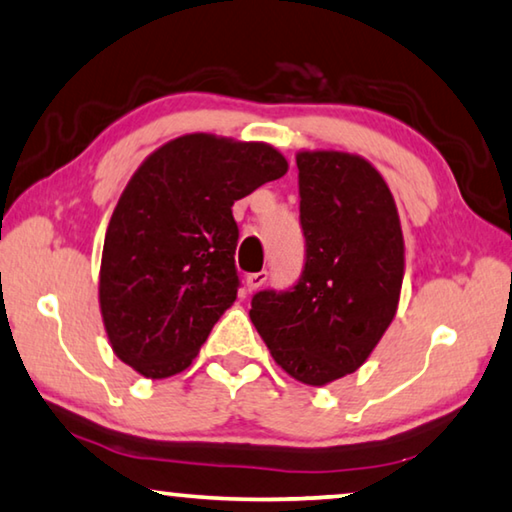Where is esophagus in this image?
Segmentation results:
<instances>
[{
	"label": "esophagus",
	"instance_id": "34e87169",
	"mask_svg": "<svg viewBox=\"0 0 512 512\" xmlns=\"http://www.w3.org/2000/svg\"><path fill=\"white\" fill-rule=\"evenodd\" d=\"M265 281H267V272H254V274H247L245 286H247L249 293H254V290L261 288Z\"/></svg>",
	"mask_w": 512,
	"mask_h": 512
}]
</instances>
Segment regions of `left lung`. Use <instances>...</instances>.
<instances>
[{"label":"left lung","mask_w":512,"mask_h":512,"mask_svg":"<svg viewBox=\"0 0 512 512\" xmlns=\"http://www.w3.org/2000/svg\"><path fill=\"white\" fill-rule=\"evenodd\" d=\"M306 263L297 286L261 290L249 318L297 382L325 387L355 373L396 318L405 240L396 201L355 153L300 151Z\"/></svg>","instance_id":"8db88e82"}]
</instances>
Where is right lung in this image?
Wrapping results in <instances>:
<instances>
[{
    "label": "right lung",
    "mask_w": 512,
    "mask_h": 512,
    "mask_svg": "<svg viewBox=\"0 0 512 512\" xmlns=\"http://www.w3.org/2000/svg\"><path fill=\"white\" fill-rule=\"evenodd\" d=\"M288 171L263 141L194 132L125 185L102 247L98 300L114 355L148 380L192 364L238 297L233 203Z\"/></svg>",
    "instance_id": "add662e5"
}]
</instances>
